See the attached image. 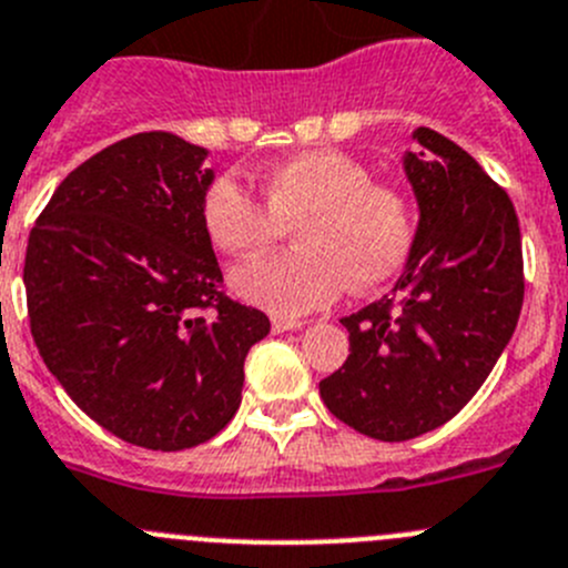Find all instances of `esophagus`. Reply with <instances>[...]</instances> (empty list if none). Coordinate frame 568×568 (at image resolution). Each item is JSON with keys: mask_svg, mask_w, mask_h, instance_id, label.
<instances>
[{"mask_svg": "<svg viewBox=\"0 0 568 568\" xmlns=\"http://www.w3.org/2000/svg\"><path fill=\"white\" fill-rule=\"evenodd\" d=\"M304 321H290V318H273V332H295L304 329Z\"/></svg>", "mask_w": 568, "mask_h": 568, "instance_id": "1", "label": "esophagus"}]
</instances>
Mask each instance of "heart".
Returning <instances> with one entry per match:
<instances>
[{
    "mask_svg": "<svg viewBox=\"0 0 568 568\" xmlns=\"http://www.w3.org/2000/svg\"><path fill=\"white\" fill-rule=\"evenodd\" d=\"M258 185L264 205L231 174L213 176L200 196L202 231L227 256H258L295 225L298 250L233 273V290L250 304L295 318L335 301L343 284L368 293L408 264L414 202L397 185L374 182L363 160L312 149L267 165Z\"/></svg>",
    "mask_w": 568,
    "mask_h": 568,
    "instance_id": "heart-1",
    "label": "heart"
}]
</instances>
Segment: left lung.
Instances as JSON below:
<instances>
[{
    "label": "left lung",
    "instance_id": "obj_1",
    "mask_svg": "<svg viewBox=\"0 0 568 568\" xmlns=\"http://www.w3.org/2000/svg\"><path fill=\"white\" fill-rule=\"evenodd\" d=\"M405 154L419 202L410 258L394 284L343 318L348 357L321 379L326 408L379 442L454 419L501 357L524 304L518 216L507 191L434 129Z\"/></svg>",
    "mask_w": 568,
    "mask_h": 568
}]
</instances>
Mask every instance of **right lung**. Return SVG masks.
Instances as JSON below:
<instances>
[{
	"mask_svg": "<svg viewBox=\"0 0 568 568\" xmlns=\"http://www.w3.org/2000/svg\"><path fill=\"white\" fill-rule=\"evenodd\" d=\"M207 152L171 132L106 145L67 174L24 256L30 332L72 403L118 439L185 450L242 403L270 332L227 298L200 222Z\"/></svg>",
	"mask_w": 568,
	"mask_h": 568,
	"instance_id": "right-lung-1",
	"label": "right lung"
}]
</instances>
